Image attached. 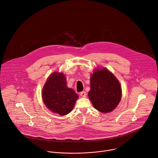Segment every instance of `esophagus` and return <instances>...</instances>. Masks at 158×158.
Masks as SVG:
<instances>
[{
  "label": "esophagus",
  "mask_w": 158,
  "mask_h": 158,
  "mask_svg": "<svg viewBox=\"0 0 158 158\" xmlns=\"http://www.w3.org/2000/svg\"><path fill=\"white\" fill-rule=\"evenodd\" d=\"M80 95L81 97H83V98H85V97H86V92H85V91H82V92H81L80 93Z\"/></svg>",
  "instance_id": "1"
}]
</instances>
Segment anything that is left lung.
Segmentation results:
<instances>
[{
  "mask_svg": "<svg viewBox=\"0 0 158 158\" xmlns=\"http://www.w3.org/2000/svg\"><path fill=\"white\" fill-rule=\"evenodd\" d=\"M89 97L97 110L102 113L111 112L121 100L120 84L109 70L96 69L91 75Z\"/></svg>",
  "mask_w": 158,
  "mask_h": 158,
  "instance_id": "left-lung-1",
  "label": "left lung"
}]
</instances>
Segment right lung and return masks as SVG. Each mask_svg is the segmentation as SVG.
<instances>
[{"mask_svg":"<svg viewBox=\"0 0 158 158\" xmlns=\"http://www.w3.org/2000/svg\"><path fill=\"white\" fill-rule=\"evenodd\" d=\"M78 98L77 94L66 85L62 73H53L48 78L42 90V99L48 109L63 116L69 113Z\"/></svg>","mask_w":158,"mask_h":158,"instance_id":"right-lung-1","label":"right lung"}]
</instances>
